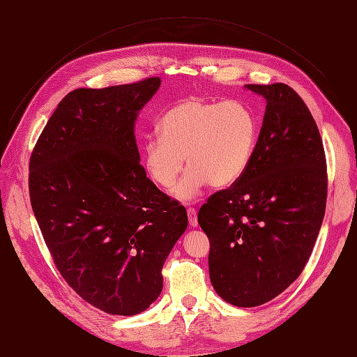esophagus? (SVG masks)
<instances>
[{
	"mask_svg": "<svg viewBox=\"0 0 357 357\" xmlns=\"http://www.w3.org/2000/svg\"><path fill=\"white\" fill-rule=\"evenodd\" d=\"M188 220H189V225L192 226V228H197L198 226V214H197V210L189 207L188 208Z\"/></svg>",
	"mask_w": 357,
	"mask_h": 357,
	"instance_id": "1",
	"label": "esophagus"
}]
</instances>
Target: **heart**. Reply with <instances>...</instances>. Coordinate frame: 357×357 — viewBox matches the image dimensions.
<instances>
[{"mask_svg": "<svg viewBox=\"0 0 357 357\" xmlns=\"http://www.w3.org/2000/svg\"><path fill=\"white\" fill-rule=\"evenodd\" d=\"M159 134L144 142L147 174L158 186L171 188L186 156L190 168L178 181L174 195L190 201L207 183L226 188L244 174L255 155L259 125L241 101L188 98L162 116Z\"/></svg>", "mask_w": 357, "mask_h": 357, "instance_id": "1", "label": "heart"}]
</instances>
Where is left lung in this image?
I'll return each instance as SVG.
<instances>
[{"instance_id":"left-lung-1","label":"left lung","mask_w":357,"mask_h":357,"mask_svg":"<svg viewBox=\"0 0 357 357\" xmlns=\"http://www.w3.org/2000/svg\"><path fill=\"white\" fill-rule=\"evenodd\" d=\"M266 109L250 165L198 213L210 240V280L236 307H257L304 269L325 218L326 158L319 128L284 83L245 84Z\"/></svg>"}]
</instances>
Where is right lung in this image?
Returning a JSON list of instances; mask_svg holds the SVG:
<instances>
[{
    "mask_svg": "<svg viewBox=\"0 0 357 357\" xmlns=\"http://www.w3.org/2000/svg\"><path fill=\"white\" fill-rule=\"evenodd\" d=\"M159 77L75 89L29 159V198L63 280L88 304L134 316L158 299L162 266L188 228L186 208L139 165L134 123Z\"/></svg>",
    "mask_w": 357,
    "mask_h": 357,
    "instance_id": "add662e5",
    "label": "right lung"
}]
</instances>
